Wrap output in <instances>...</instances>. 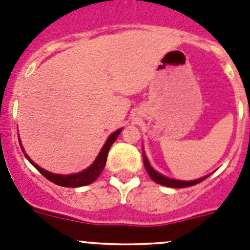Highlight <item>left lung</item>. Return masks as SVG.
Segmentation results:
<instances>
[{"mask_svg":"<svg viewBox=\"0 0 250 250\" xmlns=\"http://www.w3.org/2000/svg\"><path fill=\"white\" fill-rule=\"evenodd\" d=\"M142 156H144V165H145V168H146L147 173H148L149 177L152 178V180H154L156 183H158V184L161 185H165V187H169V188H187V187H192V185L198 184V183L203 182V180H205L206 178L208 177V175H206V177L201 178V179H198V180H192V182H183V180H175V179H169V178L165 177V175L159 174V173H157L156 170L153 169V168L149 166L148 161H147L146 158V154L142 152Z\"/></svg>","mask_w":250,"mask_h":250,"instance_id":"8db88e82","label":"left lung"}]
</instances>
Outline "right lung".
I'll return each instance as SVG.
<instances>
[{
	"label": "right lung",
	"mask_w": 250,
	"mask_h": 250,
	"mask_svg": "<svg viewBox=\"0 0 250 250\" xmlns=\"http://www.w3.org/2000/svg\"><path fill=\"white\" fill-rule=\"evenodd\" d=\"M120 132H121V129L118 130V131L113 132V134L109 136V139L106 140L105 145L103 146L101 153L98 154V157H97V159L94 161L93 165H92L89 168H87L85 170H83V172L77 173V174H71V175L52 174V173L46 172V170H44L42 168H40L39 166L35 165L32 159H30L29 157L27 156V154H24V156L27 157L28 161H29V162L32 163V165L34 166V167L37 168V169L39 170V172L42 173V174L44 175L46 179H49L50 182H52L54 184L60 185V187H67V188L83 187V185H88V184H91V183H93L94 180H96L97 178L101 175L102 170L104 169V166H105L106 156H108L109 148H110L111 145L114 144V141L118 139V136H119V134H120ZM21 148H22V151L24 152L23 147H21Z\"/></svg>",
	"instance_id": "obj_1"
}]
</instances>
